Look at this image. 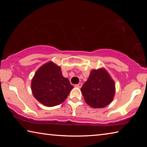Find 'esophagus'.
Wrapping results in <instances>:
<instances>
[{
    "mask_svg": "<svg viewBox=\"0 0 147 147\" xmlns=\"http://www.w3.org/2000/svg\"><path fill=\"white\" fill-rule=\"evenodd\" d=\"M82 83H79L78 84H76V85H75L76 88H82Z\"/></svg>",
    "mask_w": 147,
    "mask_h": 147,
    "instance_id": "34e87169",
    "label": "esophagus"
}]
</instances>
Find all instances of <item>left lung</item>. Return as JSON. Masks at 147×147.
Listing matches in <instances>:
<instances>
[{
	"instance_id": "8db88e82",
	"label": "left lung",
	"mask_w": 147,
	"mask_h": 147,
	"mask_svg": "<svg viewBox=\"0 0 147 147\" xmlns=\"http://www.w3.org/2000/svg\"><path fill=\"white\" fill-rule=\"evenodd\" d=\"M86 102L93 108H102L113 101L115 82L106 69H93L81 88Z\"/></svg>"
}]
</instances>
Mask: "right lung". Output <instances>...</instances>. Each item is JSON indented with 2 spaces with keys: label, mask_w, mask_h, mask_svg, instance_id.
<instances>
[{
  "label": "right lung",
  "mask_w": 147,
  "mask_h": 147,
  "mask_svg": "<svg viewBox=\"0 0 147 147\" xmlns=\"http://www.w3.org/2000/svg\"><path fill=\"white\" fill-rule=\"evenodd\" d=\"M73 86L62 75L59 66L53 61L43 64L32 80L31 89L37 100L44 106H55L65 100Z\"/></svg>",
  "instance_id": "right-lung-1"
}]
</instances>
